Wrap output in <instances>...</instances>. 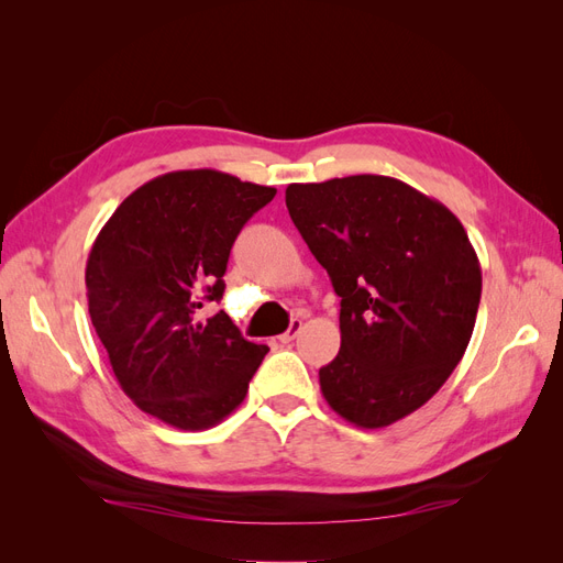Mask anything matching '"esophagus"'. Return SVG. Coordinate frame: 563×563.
Returning a JSON list of instances; mask_svg holds the SVG:
<instances>
[{
	"label": "esophagus",
	"instance_id": "esophagus-1",
	"mask_svg": "<svg viewBox=\"0 0 563 563\" xmlns=\"http://www.w3.org/2000/svg\"><path fill=\"white\" fill-rule=\"evenodd\" d=\"M300 327H302V319H291V327H288V331H286V333H282V335H279L282 343H291V340L298 335Z\"/></svg>",
	"mask_w": 563,
	"mask_h": 563
}]
</instances>
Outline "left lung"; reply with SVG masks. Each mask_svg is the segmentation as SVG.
Wrapping results in <instances>:
<instances>
[{
    "label": "left lung",
    "mask_w": 563,
    "mask_h": 563,
    "mask_svg": "<svg viewBox=\"0 0 563 563\" xmlns=\"http://www.w3.org/2000/svg\"><path fill=\"white\" fill-rule=\"evenodd\" d=\"M286 209L340 296L321 395L356 428H387L430 401L467 350L482 300L467 232L444 203L371 174L288 185Z\"/></svg>",
    "instance_id": "obj_1"
}]
</instances>
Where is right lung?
Instances as JSON below:
<instances>
[{
    "mask_svg": "<svg viewBox=\"0 0 563 563\" xmlns=\"http://www.w3.org/2000/svg\"><path fill=\"white\" fill-rule=\"evenodd\" d=\"M277 195L213 168L174 172L119 203L87 261L89 314L117 383L141 411L207 430L246 397L267 345L220 310L236 234Z\"/></svg>",
    "mask_w": 563,
    "mask_h": 563,
    "instance_id": "1",
    "label": "right lung"
}]
</instances>
